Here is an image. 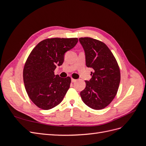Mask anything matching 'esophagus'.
Wrapping results in <instances>:
<instances>
[{
    "mask_svg": "<svg viewBox=\"0 0 146 146\" xmlns=\"http://www.w3.org/2000/svg\"><path fill=\"white\" fill-rule=\"evenodd\" d=\"M71 82H72V83H74V82H76V79L71 78Z\"/></svg>",
    "mask_w": 146,
    "mask_h": 146,
    "instance_id": "esophagus-1",
    "label": "esophagus"
}]
</instances>
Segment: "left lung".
I'll use <instances>...</instances> for the list:
<instances>
[{"label":"left lung","mask_w":146,"mask_h":146,"mask_svg":"<svg viewBox=\"0 0 146 146\" xmlns=\"http://www.w3.org/2000/svg\"><path fill=\"white\" fill-rule=\"evenodd\" d=\"M86 65L94 69L90 81L80 92L83 102L94 110L105 108L116 96L121 80L117 61L105 43L91 38H80Z\"/></svg>","instance_id":"1"}]
</instances>
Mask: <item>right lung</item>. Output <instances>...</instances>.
I'll use <instances>...</instances> for the list:
<instances>
[{"mask_svg": "<svg viewBox=\"0 0 146 146\" xmlns=\"http://www.w3.org/2000/svg\"><path fill=\"white\" fill-rule=\"evenodd\" d=\"M78 42L77 38L46 39L31 52L23 70V79L30 99L38 107L50 110L63 100L70 87L69 77L54 74L63 64L65 53Z\"/></svg>", "mask_w": 146, "mask_h": 146, "instance_id": "obj_1", "label": "right lung"}]
</instances>
